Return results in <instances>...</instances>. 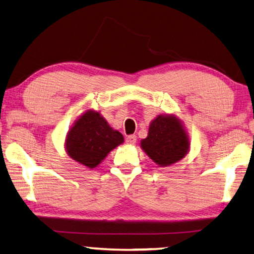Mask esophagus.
Listing matches in <instances>:
<instances>
[{
    "mask_svg": "<svg viewBox=\"0 0 254 254\" xmlns=\"http://www.w3.org/2000/svg\"><path fill=\"white\" fill-rule=\"evenodd\" d=\"M126 141H127V144H134L136 142V136L133 135V134L127 135V139H126Z\"/></svg>",
    "mask_w": 254,
    "mask_h": 254,
    "instance_id": "1",
    "label": "esophagus"
}]
</instances>
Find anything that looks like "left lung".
<instances>
[{
    "label": "left lung",
    "instance_id": "1",
    "mask_svg": "<svg viewBox=\"0 0 254 254\" xmlns=\"http://www.w3.org/2000/svg\"><path fill=\"white\" fill-rule=\"evenodd\" d=\"M190 142L182 124L174 116H158L149 127L148 136L141 141L146 154L159 165L168 166L182 159Z\"/></svg>",
    "mask_w": 254,
    "mask_h": 254
}]
</instances>
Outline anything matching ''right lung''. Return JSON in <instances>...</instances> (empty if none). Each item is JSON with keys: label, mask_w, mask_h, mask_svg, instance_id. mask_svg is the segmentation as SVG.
I'll use <instances>...</instances> for the list:
<instances>
[{"label": "right lung", "mask_w": 254, "mask_h": 254, "mask_svg": "<svg viewBox=\"0 0 254 254\" xmlns=\"http://www.w3.org/2000/svg\"><path fill=\"white\" fill-rule=\"evenodd\" d=\"M123 141V135L113 130L99 113L89 111L76 121L69 132L66 151L78 163L94 168Z\"/></svg>", "instance_id": "right-lung-1"}]
</instances>
